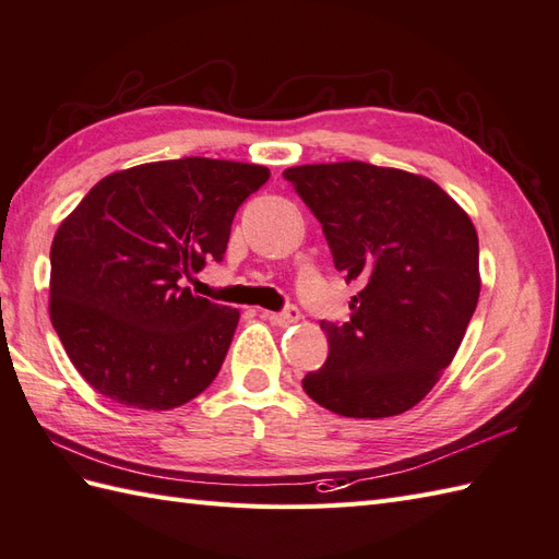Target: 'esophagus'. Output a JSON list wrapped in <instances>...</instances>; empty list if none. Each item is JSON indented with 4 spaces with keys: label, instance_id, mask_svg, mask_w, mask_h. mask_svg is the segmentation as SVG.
Wrapping results in <instances>:
<instances>
[{
    "label": "esophagus",
    "instance_id": "34e87169",
    "mask_svg": "<svg viewBox=\"0 0 559 559\" xmlns=\"http://www.w3.org/2000/svg\"><path fill=\"white\" fill-rule=\"evenodd\" d=\"M265 318H267L272 324L287 326V324L298 322V318H301V312H298L296 306H287V308L280 310V312H265Z\"/></svg>",
    "mask_w": 559,
    "mask_h": 559
}]
</instances>
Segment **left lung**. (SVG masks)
Here are the masks:
<instances>
[{"instance_id": "8db88e82", "label": "left lung", "mask_w": 559, "mask_h": 559, "mask_svg": "<svg viewBox=\"0 0 559 559\" xmlns=\"http://www.w3.org/2000/svg\"><path fill=\"white\" fill-rule=\"evenodd\" d=\"M318 217L346 282L348 322H322L330 356L304 377L326 411L377 419L411 411L451 365L479 301L469 215L421 175L362 160L284 170Z\"/></svg>"}]
</instances>
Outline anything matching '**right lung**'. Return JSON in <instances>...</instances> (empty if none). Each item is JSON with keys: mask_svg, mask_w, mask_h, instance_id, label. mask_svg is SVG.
<instances>
[{"mask_svg": "<svg viewBox=\"0 0 559 559\" xmlns=\"http://www.w3.org/2000/svg\"><path fill=\"white\" fill-rule=\"evenodd\" d=\"M270 177L187 156L94 185L51 241L49 316L85 382L114 403L170 411L221 372L239 310L182 287L221 263L235 213Z\"/></svg>", "mask_w": 559, "mask_h": 559, "instance_id": "obj_1", "label": "right lung"}]
</instances>
